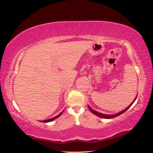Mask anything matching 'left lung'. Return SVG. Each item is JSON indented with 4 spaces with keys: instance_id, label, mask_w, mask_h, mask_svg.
Returning a JSON list of instances; mask_svg holds the SVG:
<instances>
[{
    "instance_id": "left-lung-1",
    "label": "left lung",
    "mask_w": 153,
    "mask_h": 153,
    "mask_svg": "<svg viewBox=\"0 0 153 153\" xmlns=\"http://www.w3.org/2000/svg\"><path fill=\"white\" fill-rule=\"evenodd\" d=\"M136 98H137V97H136V98L135 99H134V100L133 101V102L131 103V104L129 105V106H128V107H127L126 108H125V109H124L123 111H121V112H120V113H117V114H115V115H105V114H102V113H98V112H97V111H94L93 109H92L91 108H90V106H88V108L90 109V111H91V112L93 113V114H94V115H96L97 116H98V117H101V118H104V119H112V118H114V117H117V116H119V115H120L121 114H122V113H123L124 112H126V111L128 109V108L131 107V105H132V104L134 102V101H135L136 100Z\"/></svg>"
}]
</instances>
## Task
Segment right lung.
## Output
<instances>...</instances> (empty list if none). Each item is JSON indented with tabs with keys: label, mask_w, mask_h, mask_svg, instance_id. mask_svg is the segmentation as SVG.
<instances>
[{
	"label": "right lung",
	"mask_w": 153,
	"mask_h": 153,
	"mask_svg": "<svg viewBox=\"0 0 153 153\" xmlns=\"http://www.w3.org/2000/svg\"><path fill=\"white\" fill-rule=\"evenodd\" d=\"M63 111H62V112L60 113V114H59L58 115H56V116H55V117H53V118H51V119H50V120H44V121H42L44 123H47V122H50V121H53V120H55V119H56L57 117H59V116H61V114L63 113Z\"/></svg>",
	"instance_id": "add662e5"
}]
</instances>
